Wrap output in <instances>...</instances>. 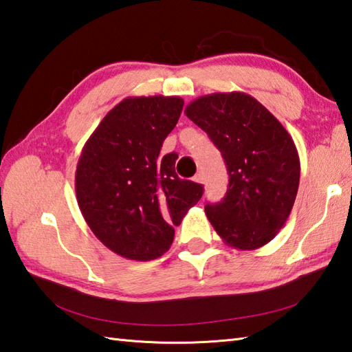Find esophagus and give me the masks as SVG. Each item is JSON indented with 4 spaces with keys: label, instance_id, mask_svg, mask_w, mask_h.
I'll return each mask as SVG.
<instances>
[{
    "label": "esophagus",
    "instance_id": "1",
    "mask_svg": "<svg viewBox=\"0 0 352 352\" xmlns=\"http://www.w3.org/2000/svg\"><path fill=\"white\" fill-rule=\"evenodd\" d=\"M194 182H195V183H203V174H197V175L194 177Z\"/></svg>",
    "mask_w": 352,
    "mask_h": 352
}]
</instances>
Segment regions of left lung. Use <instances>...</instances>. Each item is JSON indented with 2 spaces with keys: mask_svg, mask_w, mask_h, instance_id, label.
<instances>
[{
  "mask_svg": "<svg viewBox=\"0 0 352 352\" xmlns=\"http://www.w3.org/2000/svg\"><path fill=\"white\" fill-rule=\"evenodd\" d=\"M184 114L208 133L229 172L223 201L206 204L213 229L239 250L270 243L290 217L299 188L292 135L263 103L241 91L201 96Z\"/></svg>",
  "mask_w": 352,
  "mask_h": 352,
  "instance_id": "1",
  "label": "left lung"
}]
</instances>
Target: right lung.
<instances>
[{"label":"right lung","instance_id":"add662e5","mask_svg":"<svg viewBox=\"0 0 352 352\" xmlns=\"http://www.w3.org/2000/svg\"><path fill=\"white\" fill-rule=\"evenodd\" d=\"M177 96L126 98L89 135L76 168V198L89 229L120 256L151 261L174 241V227L203 195L182 180L175 153L162 144L180 119Z\"/></svg>","mask_w":352,"mask_h":352}]
</instances>
